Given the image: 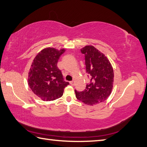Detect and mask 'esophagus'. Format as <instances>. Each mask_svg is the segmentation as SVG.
Listing matches in <instances>:
<instances>
[{"label":"esophagus","instance_id":"obj_1","mask_svg":"<svg viewBox=\"0 0 147 147\" xmlns=\"http://www.w3.org/2000/svg\"><path fill=\"white\" fill-rule=\"evenodd\" d=\"M70 84L72 86H73L74 85V84H75V82H74V81H71V82H70Z\"/></svg>","mask_w":147,"mask_h":147}]
</instances>
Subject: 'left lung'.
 <instances>
[{"instance_id": "1", "label": "left lung", "mask_w": 147, "mask_h": 147, "mask_svg": "<svg viewBox=\"0 0 147 147\" xmlns=\"http://www.w3.org/2000/svg\"><path fill=\"white\" fill-rule=\"evenodd\" d=\"M85 55L86 73L90 82L82 92L75 90L76 98L88 105L100 104L111 93L114 82V71L109 59L92 45L81 49Z\"/></svg>"}]
</instances>
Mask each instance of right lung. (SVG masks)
I'll list each match as a JSON object with an SVG mask.
<instances>
[{"instance_id": "obj_1", "label": "right lung", "mask_w": 147, "mask_h": 147, "mask_svg": "<svg viewBox=\"0 0 147 147\" xmlns=\"http://www.w3.org/2000/svg\"><path fill=\"white\" fill-rule=\"evenodd\" d=\"M65 49H43L36 55L28 73V85L32 92L43 101L61 97L69 84L65 82L57 62Z\"/></svg>"}]
</instances>
